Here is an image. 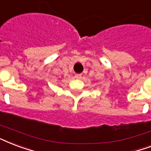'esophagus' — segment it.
<instances>
[{"label":"esophagus","mask_w":151,"mask_h":151,"mask_svg":"<svg viewBox=\"0 0 151 151\" xmlns=\"http://www.w3.org/2000/svg\"><path fill=\"white\" fill-rule=\"evenodd\" d=\"M74 77H75L76 79H81V78H82V75L81 74H76Z\"/></svg>","instance_id":"esophagus-1"}]
</instances>
